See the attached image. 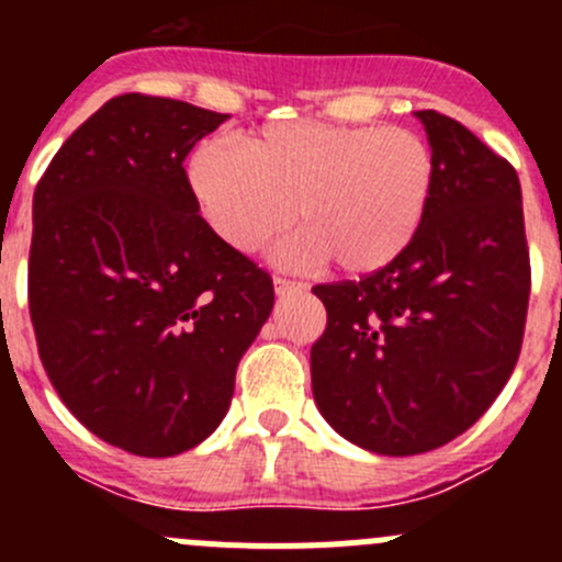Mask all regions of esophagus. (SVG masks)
I'll return each instance as SVG.
<instances>
[{"instance_id":"34e87169","label":"esophagus","mask_w":562,"mask_h":562,"mask_svg":"<svg viewBox=\"0 0 562 562\" xmlns=\"http://www.w3.org/2000/svg\"><path fill=\"white\" fill-rule=\"evenodd\" d=\"M307 291V285L304 282H296V280H285V277H274V293L280 299L285 296H296V293H304Z\"/></svg>"}]
</instances>
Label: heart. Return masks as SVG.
Masks as SVG:
<instances>
[{"mask_svg": "<svg viewBox=\"0 0 562 562\" xmlns=\"http://www.w3.org/2000/svg\"><path fill=\"white\" fill-rule=\"evenodd\" d=\"M190 190L209 228L255 252L293 223L288 263L334 260L370 274L400 258L422 228L435 184L432 149L407 127L282 122L241 146L206 140L190 157Z\"/></svg>", "mask_w": 562, "mask_h": 562, "instance_id": "obj_1", "label": "heart"}]
</instances>
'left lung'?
Here are the masks:
<instances>
[{
	"mask_svg": "<svg viewBox=\"0 0 562 562\" xmlns=\"http://www.w3.org/2000/svg\"><path fill=\"white\" fill-rule=\"evenodd\" d=\"M435 160L422 228L359 282L315 285L313 396L334 432L413 457L473 427L512 378L530 296L522 187L464 124L416 111Z\"/></svg>",
	"mask_w": 562,
	"mask_h": 562,
	"instance_id": "1",
	"label": "left lung"
}]
</instances>
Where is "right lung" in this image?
Instances as JSON below:
<instances>
[{
  "instance_id": "add662e5",
  "label": "right lung",
  "mask_w": 562,
  "mask_h": 562,
  "mask_svg": "<svg viewBox=\"0 0 562 562\" xmlns=\"http://www.w3.org/2000/svg\"><path fill=\"white\" fill-rule=\"evenodd\" d=\"M225 113L122 94L61 144L32 201L30 313L72 416L135 457L195 449L274 307L198 214L184 157Z\"/></svg>"
}]
</instances>
